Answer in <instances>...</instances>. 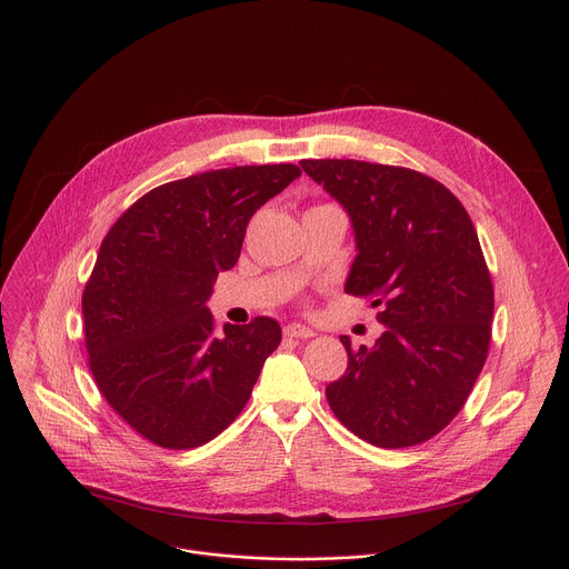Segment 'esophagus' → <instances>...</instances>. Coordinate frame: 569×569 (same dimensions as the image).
Instances as JSON below:
<instances>
[{"label": "esophagus", "instance_id": "1", "mask_svg": "<svg viewBox=\"0 0 569 569\" xmlns=\"http://www.w3.org/2000/svg\"><path fill=\"white\" fill-rule=\"evenodd\" d=\"M284 336L287 338H313V329L305 327V325H298V322H291L284 327Z\"/></svg>", "mask_w": 569, "mask_h": 569}]
</instances>
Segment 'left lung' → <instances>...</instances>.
<instances>
[{
  "instance_id": "1",
  "label": "left lung",
  "mask_w": 569,
  "mask_h": 569,
  "mask_svg": "<svg viewBox=\"0 0 569 569\" xmlns=\"http://www.w3.org/2000/svg\"><path fill=\"white\" fill-rule=\"evenodd\" d=\"M305 173L347 211L358 256L345 291L373 298L385 325L373 347L347 349L327 387L336 418L387 449L445 429L482 371L493 287L458 198L411 169L360 160H302Z\"/></svg>"
}]
</instances>
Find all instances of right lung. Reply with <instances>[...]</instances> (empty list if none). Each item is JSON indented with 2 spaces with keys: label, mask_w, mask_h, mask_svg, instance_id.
<instances>
[{
  "label": "right lung",
  "mask_w": 569,
  "mask_h": 569,
  "mask_svg": "<svg viewBox=\"0 0 569 569\" xmlns=\"http://www.w3.org/2000/svg\"><path fill=\"white\" fill-rule=\"evenodd\" d=\"M296 164L207 171L129 207L102 240L82 296L89 367L107 402L147 440L191 449L244 409L282 329L260 316L216 331L207 300L251 216Z\"/></svg>",
  "instance_id": "1"
}]
</instances>
